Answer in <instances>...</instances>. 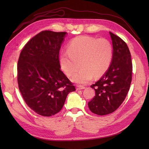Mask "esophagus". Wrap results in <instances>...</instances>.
<instances>
[{"label": "esophagus", "instance_id": "34e87169", "mask_svg": "<svg viewBox=\"0 0 149 149\" xmlns=\"http://www.w3.org/2000/svg\"><path fill=\"white\" fill-rule=\"evenodd\" d=\"M85 87L83 86H80V85H77L76 86V90H83L84 89Z\"/></svg>", "mask_w": 149, "mask_h": 149}]
</instances>
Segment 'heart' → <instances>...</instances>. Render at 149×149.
Masks as SVG:
<instances>
[{"instance_id": "b5f03b06", "label": "heart", "mask_w": 149, "mask_h": 149, "mask_svg": "<svg viewBox=\"0 0 149 149\" xmlns=\"http://www.w3.org/2000/svg\"><path fill=\"white\" fill-rule=\"evenodd\" d=\"M113 57L112 45L109 40L89 36H79L70 41L67 51H63L59 57L62 70L69 77L79 68L81 69L72 78L79 84H86L93 76L103 75L111 65Z\"/></svg>"}]
</instances>
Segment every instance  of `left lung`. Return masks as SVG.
Here are the masks:
<instances>
[{"instance_id": "left-lung-1", "label": "left lung", "mask_w": 149, "mask_h": 149, "mask_svg": "<svg viewBox=\"0 0 149 149\" xmlns=\"http://www.w3.org/2000/svg\"><path fill=\"white\" fill-rule=\"evenodd\" d=\"M113 43L111 64L103 76L91 87L95 95L88 102L91 112L106 115L118 108L125 100L132 81L131 53L122 39L109 32Z\"/></svg>"}]
</instances>
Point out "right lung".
Listing matches in <instances>:
<instances>
[{"label":"right lung","instance_id":"1","mask_svg":"<svg viewBox=\"0 0 149 149\" xmlns=\"http://www.w3.org/2000/svg\"><path fill=\"white\" fill-rule=\"evenodd\" d=\"M66 34L42 31L26 44L19 56V90L27 106L43 116L59 112L68 94L75 90L60 70L59 50Z\"/></svg>","mask_w":149,"mask_h":149}]
</instances>
